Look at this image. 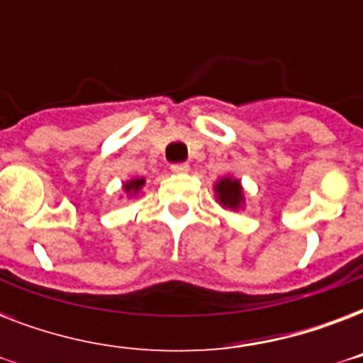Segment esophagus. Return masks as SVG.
<instances>
[{
    "mask_svg": "<svg viewBox=\"0 0 363 363\" xmlns=\"http://www.w3.org/2000/svg\"><path fill=\"white\" fill-rule=\"evenodd\" d=\"M171 171H173V173H188V171H190V165H188V164H173V165H171Z\"/></svg>",
    "mask_w": 363,
    "mask_h": 363,
    "instance_id": "1",
    "label": "esophagus"
}]
</instances>
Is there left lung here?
I'll use <instances>...</instances> for the list:
<instances>
[{"instance_id": "1", "label": "left lung", "mask_w": 363, "mask_h": 363, "mask_svg": "<svg viewBox=\"0 0 363 363\" xmlns=\"http://www.w3.org/2000/svg\"><path fill=\"white\" fill-rule=\"evenodd\" d=\"M216 199L222 207L232 211H239L245 205V194H242L241 181L233 177H222L215 184Z\"/></svg>"}]
</instances>
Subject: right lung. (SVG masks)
<instances>
[{
	"instance_id": "obj_1",
	"label": "right lung",
	"mask_w": 363,
	"mask_h": 363,
	"mask_svg": "<svg viewBox=\"0 0 363 363\" xmlns=\"http://www.w3.org/2000/svg\"><path fill=\"white\" fill-rule=\"evenodd\" d=\"M145 186V179H139V177H135V179H131V181L124 182V192L128 198H135L137 194L141 192V188Z\"/></svg>"
}]
</instances>
